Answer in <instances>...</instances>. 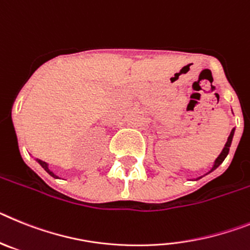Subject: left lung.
<instances>
[{
	"mask_svg": "<svg viewBox=\"0 0 250 250\" xmlns=\"http://www.w3.org/2000/svg\"><path fill=\"white\" fill-rule=\"evenodd\" d=\"M233 136H234V129L231 132H230L229 137H228V141H227V143H225L224 148H223L221 153H220V155H219V157L216 158V161H215V164H214V166H212L211 171L215 170L216 167H218L219 165L221 164V162L224 161L225 157H227V155H228V153H229V148H230V145H231V140H233Z\"/></svg>",
	"mask_w": 250,
	"mask_h": 250,
	"instance_id": "obj_1",
	"label": "left lung"
}]
</instances>
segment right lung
Masks as SVG:
<instances>
[{
  "label": "right lung",
  "mask_w": 250,
  "mask_h": 250,
  "mask_svg": "<svg viewBox=\"0 0 250 250\" xmlns=\"http://www.w3.org/2000/svg\"><path fill=\"white\" fill-rule=\"evenodd\" d=\"M39 162H40V165H41V166L44 167L45 170H46V171H47V172H49V173H50V175H51V176H53V177H56V176H55V175H54V173H53V172H51V171H50V170H49V168H47V165H46V164H45V162H44V161H39ZM56 179H58V177H56Z\"/></svg>",
  "instance_id": "obj_1"
}]
</instances>
